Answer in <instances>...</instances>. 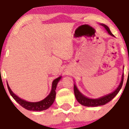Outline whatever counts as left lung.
Returning a JSON list of instances; mask_svg holds the SVG:
<instances>
[{"instance_id": "1", "label": "left lung", "mask_w": 129, "mask_h": 129, "mask_svg": "<svg viewBox=\"0 0 129 129\" xmlns=\"http://www.w3.org/2000/svg\"><path fill=\"white\" fill-rule=\"evenodd\" d=\"M100 25L103 26L105 28V29L107 31V32L108 33L109 35L114 37V35H112L108 26L103 23L100 24ZM124 67H123V69H124ZM123 81H124V72H123L122 75L121 80H120V83H119V86H117V88L115 89L114 91L111 92V93H109V94L103 96L100 98H89L85 96L80 91L79 89L77 87L75 84H74V94H75V96L76 99H77V101L83 106H85L87 107H96L100 106H103L108 103H109V101H111L118 94L119 91L121 89L122 86Z\"/></svg>"}]
</instances>
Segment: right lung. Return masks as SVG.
Returning a JSON list of instances; mask_svg holds the SVG:
<instances>
[{"mask_svg": "<svg viewBox=\"0 0 129 129\" xmlns=\"http://www.w3.org/2000/svg\"><path fill=\"white\" fill-rule=\"evenodd\" d=\"M61 78H62V76H60L58 78H57L56 79L54 80L52 83V89H51L49 94L46 98H45L44 100H41L40 101H38V102H29V101H27L26 100H23V99H21V98L18 97V96L16 95L12 91V89H10V86H9V84H8V83L7 87L11 96L23 108H24L25 109L29 111H41L47 109L53 104L54 101H55V95H56L55 89H56L57 85L59 81L60 80Z\"/></svg>", "mask_w": 129, "mask_h": 129, "instance_id": "right-lung-1", "label": "right lung"}]
</instances>
